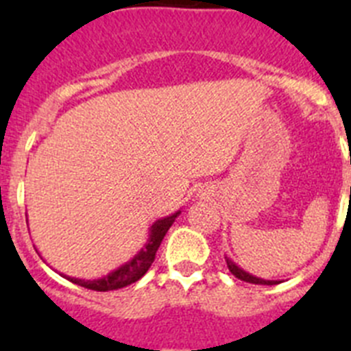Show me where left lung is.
Wrapping results in <instances>:
<instances>
[{
    "label": "left lung",
    "mask_w": 351,
    "mask_h": 351,
    "mask_svg": "<svg viewBox=\"0 0 351 351\" xmlns=\"http://www.w3.org/2000/svg\"><path fill=\"white\" fill-rule=\"evenodd\" d=\"M351 195V191H350ZM226 260V265H228V269H230L232 274L237 278V280L241 281H246V283H253V285H278L280 281H276V280H262V278H256V276L250 274V272H246L244 269H241L237 265V263L234 262V260H230L228 256H225Z\"/></svg>",
    "instance_id": "1"
}]
</instances>
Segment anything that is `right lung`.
I'll return each mask as SVG.
<instances>
[{
    "label": "right lung",
    "instance_id": "1",
    "mask_svg": "<svg viewBox=\"0 0 351 351\" xmlns=\"http://www.w3.org/2000/svg\"><path fill=\"white\" fill-rule=\"evenodd\" d=\"M181 209L176 210L170 216L165 218H160L151 225L149 228V237L145 241L144 246L133 255V258H130L128 262H125L123 265L116 267L114 271H110L108 274L101 276V278H96V280H82V278H71V276L61 274L63 278H66L71 283L79 285V287L88 288V290H96V291H110V290H119V288H125L128 285L135 283L149 271L151 263L154 262V256H156V251L160 247L161 241L165 237V234L169 232V228L172 226V223L176 221Z\"/></svg>",
    "mask_w": 351,
    "mask_h": 351
}]
</instances>
